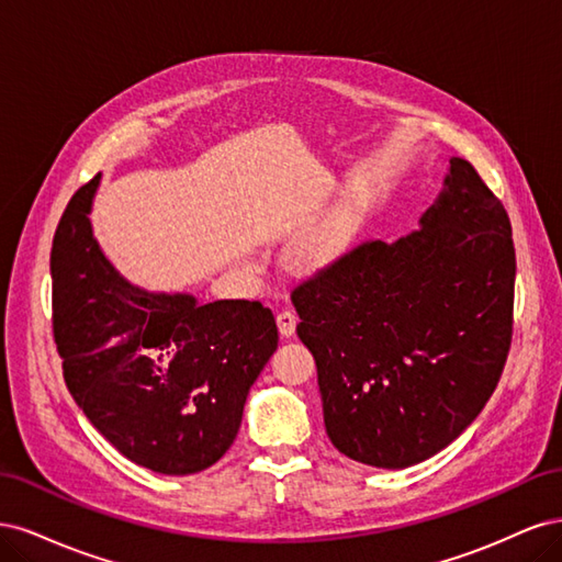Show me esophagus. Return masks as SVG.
<instances>
[{
    "mask_svg": "<svg viewBox=\"0 0 562 562\" xmlns=\"http://www.w3.org/2000/svg\"><path fill=\"white\" fill-rule=\"evenodd\" d=\"M277 326H279V333L283 337H291L295 333V326H297V314L293 310H283L277 314Z\"/></svg>",
    "mask_w": 562,
    "mask_h": 562,
    "instance_id": "esophagus-1",
    "label": "esophagus"
}]
</instances>
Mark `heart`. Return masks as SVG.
Here are the masks:
<instances>
[{
    "label": "heart",
    "mask_w": 562,
    "mask_h": 562,
    "mask_svg": "<svg viewBox=\"0 0 562 562\" xmlns=\"http://www.w3.org/2000/svg\"><path fill=\"white\" fill-rule=\"evenodd\" d=\"M353 229V199H345L321 217L297 241V260L310 269H323L339 258Z\"/></svg>",
    "instance_id": "1"
}]
</instances>
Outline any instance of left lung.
Instances as JSON below:
<instances>
[{"label": "left lung", "mask_w": 562, "mask_h": 562, "mask_svg": "<svg viewBox=\"0 0 562 562\" xmlns=\"http://www.w3.org/2000/svg\"><path fill=\"white\" fill-rule=\"evenodd\" d=\"M514 283L508 215L459 157L419 229L356 246L300 283L297 337L316 361L333 446L378 469L450 446L502 378Z\"/></svg>", "instance_id": "8db88e82"}]
</instances>
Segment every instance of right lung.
Returning a JSON list of instances; mask_svg holds the SVG:
<instances>
[{
	"label": "right lung",
	"instance_id": "1",
	"mask_svg": "<svg viewBox=\"0 0 562 562\" xmlns=\"http://www.w3.org/2000/svg\"><path fill=\"white\" fill-rule=\"evenodd\" d=\"M98 184L100 173L67 203L50 248L65 384L131 462L166 475L203 471L239 434L248 391L279 345L274 314L126 281L91 229Z\"/></svg>",
	"mask_w": 562,
	"mask_h": 562
}]
</instances>
